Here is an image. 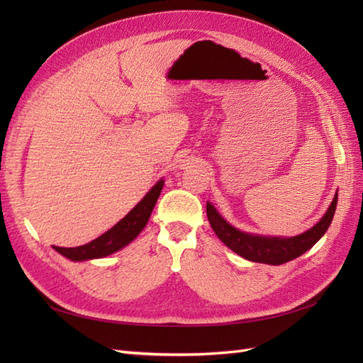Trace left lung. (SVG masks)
<instances>
[{"label":"left lung","instance_id":"8db88e82","mask_svg":"<svg viewBox=\"0 0 363 363\" xmlns=\"http://www.w3.org/2000/svg\"><path fill=\"white\" fill-rule=\"evenodd\" d=\"M337 204V192L332 204L328 206L324 216L313 227L296 236H265L242 232L219 215L212 203L206 204L208 223H211L215 235L221 239L230 250L236 255L251 262L267 263V265H283L289 260L300 257L307 250H311L320 240L327 228L330 227Z\"/></svg>","mask_w":363,"mask_h":363}]
</instances>
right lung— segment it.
<instances>
[{
  "instance_id": "add662e5",
  "label": "right lung",
  "mask_w": 363,
  "mask_h": 363,
  "mask_svg": "<svg viewBox=\"0 0 363 363\" xmlns=\"http://www.w3.org/2000/svg\"><path fill=\"white\" fill-rule=\"evenodd\" d=\"M163 184H164V180L160 179L147 192L144 199L131 208V211L121 219L116 225H113L111 230H107V232L100 238L94 239L92 242L75 247V248H62V247H52V248L57 252H60L63 257H67L72 262L100 259V257L111 256L113 252L123 250L131 242V240H135L147 225L152 208H155L159 195L162 192Z\"/></svg>"
}]
</instances>
